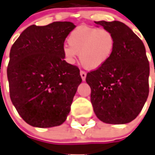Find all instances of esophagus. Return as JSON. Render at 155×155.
I'll use <instances>...</instances> for the list:
<instances>
[{
	"instance_id": "34e87169",
	"label": "esophagus",
	"mask_w": 155,
	"mask_h": 155,
	"mask_svg": "<svg viewBox=\"0 0 155 155\" xmlns=\"http://www.w3.org/2000/svg\"><path fill=\"white\" fill-rule=\"evenodd\" d=\"M80 75H81V78H82V80H83V81H84L85 80V79H86V72L84 71H80Z\"/></svg>"
}]
</instances>
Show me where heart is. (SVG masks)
Segmentation results:
<instances>
[{
    "label": "heart",
    "instance_id": "b5f03b06",
    "mask_svg": "<svg viewBox=\"0 0 155 155\" xmlns=\"http://www.w3.org/2000/svg\"><path fill=\"white\" fill-rule=\"evenodd\" d=\"M68 45L64 54L69 63H74L79 53L81 64L87 69L99 68L110 60L115 48V36L106 28L81 26L69 34Z\"/></svg>",
    "mask_w": 155,
    "mask_h": 155
}]
</instances>
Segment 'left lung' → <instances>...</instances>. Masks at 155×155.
Listing matches in <instances>:
<instances>
[{"label": "left lung", "mask_w": 155, "mask_h": 155, "mask_svg": "<svg viewBox=\"0 0 155 155\" xmlns=\"http://www.w3.org/2000/svg\"><path fill=\"white\" fill-rule=\"evenodd\" d=\"M115 36V48L107 62L87 72L91 102L99 120L124 124L136 118L149 95V61L145 46L120 21H95Z\"/></svg>", "instance_id": "left-lung-1"}]
</instances>
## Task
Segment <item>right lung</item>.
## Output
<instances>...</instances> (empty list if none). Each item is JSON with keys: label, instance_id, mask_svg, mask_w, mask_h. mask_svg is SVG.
<instances>
[{"label": "right lung", "instance_id": "1", "mask_svg": "<svg viewBox=\"0 0 155 155\" xmlns=\"http://www.w3.org/2000/svg\"><path fill=\"white\" fill-rule=\"evenodd\" d=\"M75 27L69 21L32 25L11 48L7 68L10 99L32 127L60 125L71 110L82 79L79 68L64 60L63 49Z\"/></svg>", "mask_w": 155, "mask_h": 155}]
</instances>
